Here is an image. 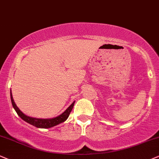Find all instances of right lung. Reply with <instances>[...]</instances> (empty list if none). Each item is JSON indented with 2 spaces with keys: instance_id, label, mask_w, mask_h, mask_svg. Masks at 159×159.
Segmentation results:
<instances>
[{
  "instance_id": "add662e5",
  "label": "right lung",
  "mask_w": 159,
  "mask_h": 159,
  "mask_svg": "<svg viewBox=\"0 0 159 159\" xmlns=\"http://www.w3.org/2000/svg\"><path fill=\"white\" fill-rule=\"evenodd\" d=\"M10 96H11V104H12V106L14 108H15V111L17 112V115H18L21 119L26 121V122L34 125V126L37 127H40V128H49V127L55 126V125H57L59 124H60V123L63 122V121H66V119H68V117L69 116L70 113L71 112L72 109H73L74 102H74L72 103L71 105H70V106L68 107L61 115L55 117V118L47 119H36V118H32V117L27 116L23 114V113L20 111L18 107H17V105H15V102H14L12 95H11V93H10Z\"/></svg>"
}]
</instances>
